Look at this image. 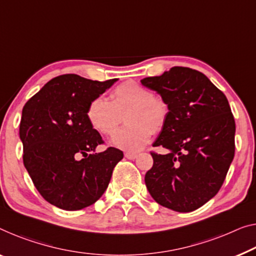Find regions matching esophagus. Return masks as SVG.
<instances>
[{
  "instance_id": "esophagus-1",
  "label": "esophagus",
  "mask_w": 256,
  "mask_h": 256,
  "mask_svg": "<svg viewBox=\"0 0 256 256\" xmlns=\"http://www.w3.org/2000/svg\"><path fill=\"white\" fill-rule=\"evenodd\" d=\"M138 154L136 152H125V158H128V160H134Z\"/></svg>"
}]
</instances>
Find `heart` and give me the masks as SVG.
<instances>
[{
	"mask_svg": "<svg viewBox=\"0 0 256 256\" xmlns=\"http://www.w3.org/2000/svg\"><path fill=\"white\" fill-rule=\"evenodd\" d=\"M110 98V101L104 96L93 98L87 106L86 117L95 131L109 136L117 128L120 114L128 110L125 123L128 125L118 130L109 141L118 150L130 152L142 150L150 142L152 131L164 126L169 116L166 102L136 82L118 85Z\"/></svg>",
	"mask_w": 256,
	"mask_h": 256,
	"instance_id": "b5f03b06",
	"label": "heart"
}]
</instances>
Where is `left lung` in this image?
Wrapping results in <instances>:
<instances>
[{
	"mask_svg": "<svg viewBox=\"0 0 256 256\" xmlns=\"http://www.w3.org/2000/svg\"><path fill=\"white\" fill-rule=\"evenodd\" d=\"M169 106V116L152 146V168L144 176L158 204L179 212L200 208L218 192L234 156L236 123L228 98L204 74L174 66L141 79Z\"/></svg>",
	"mask_w": 256,
	"mask_h": 256,
	"instance_id": "obj_1",
	"label": "left lung"
}]
</instances>
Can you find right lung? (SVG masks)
Returning a JSON list of instances; mask_svg holds the SVG:
<instances>
[{"mask_svg": "<svg viewBox=\"0 0 256 256\" xmlns=\"http://www.w3.org/2000/svg\"><path fill=\"white\" fill-rule=\"evenodd\" d=\"M118 79L96 82L77 74L52 79L26 102L19 138L22 161L44 200L64 210H80L96 202L108 188L123 152L109 147L86 117L87 106Z\"/></svg>", "mask_w": 256, "mask_h": 256, "instance_id": "obj_1", "label": "right lung"}]
</instances>
